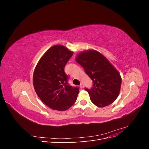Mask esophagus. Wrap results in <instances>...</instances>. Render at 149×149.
Segmentation results:
<instances>
[{
	"instance_id": "34e87169",
	"label": "esophagus",
	"mask_w": 149,
	"mask_h": 149,
	"mask_svg": "<svg viewBox=\"0 0 149 149\" xmlns=\"http://www.w3.org/2000/svg\"><path fill=\"white\" fill-rule=\"evenodd\" d=\"M79 87H80L81 89H83V88H84V84H83V83H81V84H80V86H79Z\"/></svg>"
}]
</instances>
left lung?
<instances>
[{
	"mask_svg": "<svg viewBox=\"0 0 149 149\" xmlns=\"http://www.w3.org/2000/svg\"><path fill=\"white\" fill-rule=\"evenodd\" d=\"M76 61L93 81V87L85 90L94 104L104 107L113 102L119 94L122 79L119 72L106 58L90 49L80 53Z\"/></svg>",
	"mask_w": 149,
	"mask_h": 149,
	"instance_id": "obj_1",
	"label": "left lung"
}]
</instances>
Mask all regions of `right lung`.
<instances>
[{
	"label": "right lung",
	"mask_w": 149,
	"mask_h": 149,
	"mask_svg": "<svg viewBox=\"0 0 149 149\" xmlns=\"http://www.w3.org/2000/svg\"><path fill=\"white\" fill-rule=\"evenodd\" d=\"M73 52L62 45L48 49L40 58L33 73V86L39 98L52 109L66 111L73 105L79 88L70 86L64 68Z\"/></svg>",
	"instance_id": "obj_1"
}]
</instances>
